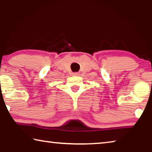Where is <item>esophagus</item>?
<instances>
[{"label":"esophagus","mask_w":152,"mask_h":152,"mask_svg":"<svg viewBox=\"0 0 152 152\" xmlns=\"http://www.w3.org/2000/svg\"><path fill=\"white\" fill-rule=\"evenodd\" d=\"M73 75H74V76H78V73H77V72L73 73Z\"/></svg>","instance_id":"1"}]
</instances>
